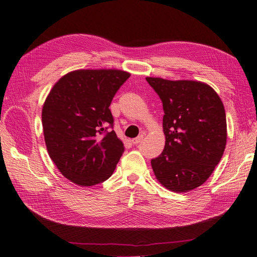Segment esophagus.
I'll use <instances>...</instances> for the list:
<instances>
[{
    "label": "esophagus",
    "instance_id": "obj_1",
    "mask_svg": "<svg viewBox=\"0 0 257 257\" xmlns=\"http://www.w3.org/2000/svg\"><path fill=\"white\" fill-rule=\"evenodd\" d=\"M143 138H144L143 135L138 136V137H136V138H133V140H132V143H133L134 145H138V144H140V143L143 141Z\"/></svg>",
    "mask_w": 257,
    "mask_h": 257
}]
</instances>
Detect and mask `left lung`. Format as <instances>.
<instances>
[{
	"instance_id": "obj_1",
	"label": "left lung",
	"mask_w": 257,
	"mask_h": 257,
	"mask_svg": "<svg viewBox=\"0 0 257 257\" xmlns=\"http://www.w3.org/2000/svg\"><path fill=\"white\" fill-rule=\"evenodd\" d=\"M163 103L165 146L151 160L157 179L166 189L186 192L211 176L226 147L223 102L203 82L146 78Z\"/></svg>"
}]
</instances>
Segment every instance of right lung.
Listing matches in <instances>:
<instances>
[{
    "instance_id": "1",
    "label": "right lung",
    "mask_w": 257,
    "mask_h": 257,
    "mask_svg": "<svg viewBox=\"0 0 257 257\" xmlns=\"http://www.w3.org/2000/svg\"><path fill=\"white\" fill-rule=\"evenodd\" d=\"M131 74L116 69L74 70L53 86L42 109L47 152L59 172L82 187L105 182L124 152L109 106Z\"/></svg>"
}]
</instances>
